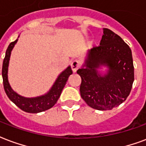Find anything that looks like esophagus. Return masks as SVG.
I'll return each mask as SVG.
<instances>
[{
	"label": "esophagus",
	"instance_id": "esophagus-1",
	"mask_svg": "<svg viewBox=\"0 0 146 146\" xmlns=\"http://www.w3.org/2000/svg\"><path fill=\"white\" fill-rule=\"evenodd\" d=\"M79 66H80V63H79L77 60H73L71 63V68H72V70H73V73L76 72V70L79 68Z\"/></svg>",
	"mask_w": 146,
	"mask_h": 146
}]
</instances>
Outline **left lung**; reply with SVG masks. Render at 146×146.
<instances>
[{
  "label": "left lung",
  "mask_w": 146,
  "mask_h": 146,
  "mask_svg": "<svg viewBox=\"0 0 146 146\" xmlns=\"http://www.w3.org/2000/svg\"><path fill=\"white\" fill-rule=\"evenodd\" d=\"M77 73L82 79L81 97L86 104L95 110H113L126 100L132 90V50L119 35L103 28L100 46L88 50Z\"/></svg>",
  "instance_id": "1"
}]
</instances>
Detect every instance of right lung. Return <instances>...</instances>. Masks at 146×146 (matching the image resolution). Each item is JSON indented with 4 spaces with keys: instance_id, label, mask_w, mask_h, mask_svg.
I'll return each mask as SVG.
<instances>
[{
    "instance_id": "1",
    "label": "right lung",
    "mask_w": 146,
    "mask_h": 146,
    "mask_svg": "<svg viewBox=\"0 0 146 146\" xmlns=\"http://www.w3.org/2000/svg\"><path fill=\"white\" fill-rule=\"evenodd\" d=\"M20 36H18V37ZM18 40V38L16 40L9 44L7 49L5 57L3 61L2 66V77H3V83L5 93L8 98L13 103L18 106L26 113H38L46 111L50 109L55 105L56 103L60 96L63 89L65 86L66 81L68 80L69 76L73 73L70 66L61 72L56 78L52 87L50 90L43 95L36 96V97H24L19 95L11 88L8 81V66L11 57V51L14 49L15 44Z\"/></svg>"
}]
</instances>
